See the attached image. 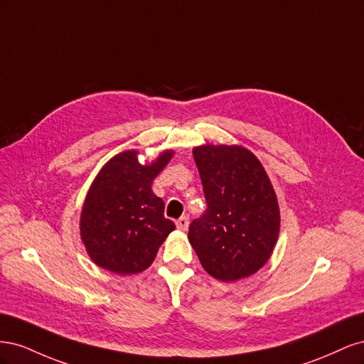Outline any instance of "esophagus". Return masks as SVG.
Returning a JSON list of instances; mask_svg holds the SVG:
<instances>
[{
	"label": "esophagus",
	"mask_w": 364,
	"mask_h": 364,
	"mask_svg": "<svg viewBox=\"0 0 364 364\" xmlns=\"http://www.w3.org/2000/svg\"><path fill=\"white\" fill-rule=\"evenodd\" d=\"M188 225H190V220L186 215H182L178 222H176V226H178V229H181V230L188 229Z\"/></svg>",
	"instance_id": "34e87169"
}]
</instances>
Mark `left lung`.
Instances as JSON below:
<instances>
[{
    "label": "left lung",
    "mask_w": 364,
    "mask_h": 364,
    "mask_svg": "<svg viewBox=\"0 0 364 364\" xmlns=\"http://www.w3.org/2000/svg\"><path fill=\"white\" fill-rule=\"evenodd\" d=\"M206 211L190 225L188 238L203 269L220 281L257 273L279 235V206L258 158L240 146L193 150Z\"/></svg>",
    "instance_id": "left-lung-1"
}]
</instances>
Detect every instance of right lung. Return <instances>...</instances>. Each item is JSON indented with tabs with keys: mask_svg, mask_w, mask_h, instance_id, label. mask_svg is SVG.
<instances>
[{
	"mask_svg": "<svg viewBox=\"0 0 364 364\" xmlns=\"http://www.w3.org/2000/svg\"><path fill=\"white\" fill-rule=\"evenodd\" d=\"M167 150L141 165L136 150L119 153L97 174L85 199L80 237L91 259L117 274H134L150 267L159 246L174 230L164 217V200L151 182L173 158Z\"/></svg>",
	"mask_w": 364,
	"mask_h": 364,
	"instance_id": "right-lung-1",
	"label": "right lung"
}]
</instances>
